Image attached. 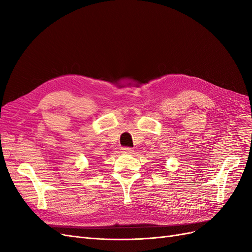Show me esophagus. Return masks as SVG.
Listing matches in <instances>:
<instances>
[{"label":"esophagus","instance_id":"1","mask_svg":"<svg viewBox=\"0 0 252 252\" xmlns=\"http://www.w3.org/2000/svg\"><path fill=\"white\" fill-rule=\"evenodd\" d=\"M122 152H123V154H126V155H131L133 150L130 147H123V148H122Z\"/></svg>","mask_w":252,"mask_h":252}]
</instances>
